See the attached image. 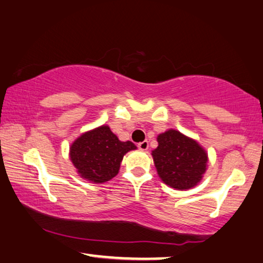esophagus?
Wrapping results in <instances>:
<instances>
[{
  "instance_id": "34e87169",
  "label": "esophagus",
  "mask_w": 263,
  "mask_h": 263,
  "mask_svg": "<svg viewBox=\"0 0 263 263\" xmlns=\"http://www.w3.org/2000/svg\"><path fill=\"white\" fill-rule=\"evenodd\" d=\"M137 146H139V149L145 151V150H148V148H149V142L146 140L143 141V142H140V143L137 144Z\"/></svg>"
}]
</instances>
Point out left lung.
Here are the masks:
<instances>
[{
    "mask_svg": "<svg viewBox=\"0 0 263 263\" xmlns=\"http://www.w3.org/2000/svg\"><path fill=\"white\" fill-rule=\"evenodd\" d=\"M157 141L153 157L159 178L179 191L196 186L206 170L205 150L195 140L174 129L159 134Z\"/></svg>",
    "mask_w": 263,
    "mask_h": 263,
    "instance_id": "left-lung-1",
    "label": "left lung"
}]
</instances>
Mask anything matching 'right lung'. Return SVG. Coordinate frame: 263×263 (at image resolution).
Instances as JSON below:
<instances>
[{
  "label": "right lung",
  "instance_id": "1",
  "mask_svg": "<svg viewBox=\"0 0 263 263\" xmlns=\"http://www.w3.org/2000/svg\"><path fill=\"white\" fill-rule=\"evenodd\" d=\"M135 149L133 142L120 141L108 126H100L75 140L70 159L82 178L103 183L117 176L123 156Z\"/></svg>",
  "mask_w": 263,
  "mask_h": 263
}]
</instances>
